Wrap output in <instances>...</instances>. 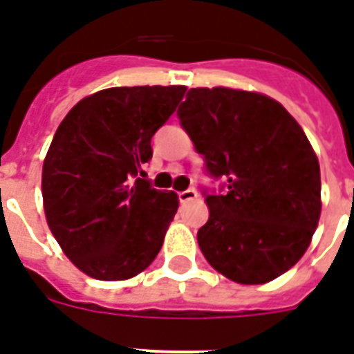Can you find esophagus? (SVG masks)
<instances>
[{
	"mask_svg": "<svg viewBox=\"0 0 354 354\" xmlns=\"http://www.w3.org/2000/svg\"><path fill=\"white\" fill-rule=\"evenodd\" d=\"M178 198H180V202H191V201H196L198 198V193H196L195 189H185V191H180L178 193Z\"/></svg>",
	"mask_w": 354,
	"mask_h": 354,
	"instance_id": "1",
	"label": "esophagus"
}]
</instances>
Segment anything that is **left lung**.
<instances>
[{
    "mask_svg": "<svg viewBox=\"0 0 354 354\" xmlns=\"http://www.w3.org/2000/svg\"><path fill=\"white\" fill-rule=\"evenodd\" d=\"M178 118L206 172L209 219L196 239L209 266L239 284H266L295 266L321 215L319 161L277 100L236 88H191Z\"/></svg>",
    "mask_w": 354,
    "mask_h": 354,
    "instance_id": "1",
    "label": "left lung"
}]
</instances>
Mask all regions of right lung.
<instances>
[{
  "instance_id": "1",
  "label": "right lung",
  "mask_w": 354,
  "mask_h": 354,
  "mask_svg": "<svg viewBox=\"0 0 354 354\" xmlns=\"http://www.w3.org/2000/svg\"><path fill=\"white\" fill-rule=\"evenodd\" d=\"M185 87H113L70 109L42 167L51 234L72 263L98 280H126L161 250L178 196L145 180L153 133Z\"/></svg>"
}]
</instances>
